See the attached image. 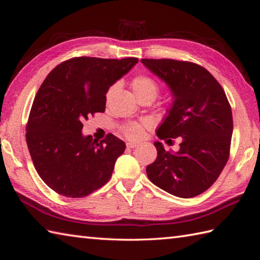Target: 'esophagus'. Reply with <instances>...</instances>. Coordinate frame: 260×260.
<instances>
[{
  "mask_svg": "<svg viewBox=\"0 0 260 260\" xmlns=\"http://www.w3.org/2000/svg\"><path fill=\"white\" fill-rule=\"evenodd\" d=\"M137 146H138L137 143H132V142H128V143H127V147H128V148H135V147H137Z\"/></svg>",
  "mask_w": 260,
  "mask_h": 260,
  "instance_id": "34e87169",
  "label": "esophagus"
}]
</instances>
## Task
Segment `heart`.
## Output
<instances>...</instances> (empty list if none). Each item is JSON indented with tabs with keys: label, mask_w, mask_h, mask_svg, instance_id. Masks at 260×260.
<instances>
[{
	"label": "heart",
	"mask_w": 260,
	"mask_h": 260,
	"mask_svg": "<svg viewBox=\"0 0 260 260\" xmlns=\"http://www.w3.org/2000/svg\"><path fill=\"white\" fill-rule=\"evenodd\" d=\"M131 86H132V91L135 93L137 99L143 95H152L155 99V96L157 95V92H158V85H157L156 81L153 79V78L145 75H139L133 78ZM115 89H116V85L112 86L107 93V96L111 95ZM123 132L127 138L131 140H138L143 136L144 125L140 123H130L123 128Z\"/></svg>",
	"instance_id": "obj_1"
}]
</instances>
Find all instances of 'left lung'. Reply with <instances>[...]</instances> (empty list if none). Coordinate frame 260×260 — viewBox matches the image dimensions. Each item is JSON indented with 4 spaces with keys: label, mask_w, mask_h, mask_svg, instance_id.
Here are the masks:
<instances>
[{
    "label": "left lung",
    "mask_w": 260,
    "mask_h": 260,
    "mask_svg": "<svg viewBox=\"0 0 260 260\" xmlns=\"http://www.w3.org/2000/svg\"><path fill=\"white\" fill-rule=\"evenodd\" d=\"M141 62L168 85L172 95L156 136L161 140L182 138L178 152H167L160 142L154 143L157 158L146 167L147 177L178 198H194L212 185L229 158L230 104L214 76L198 64L166 58Z\"/></svg>",
    "instance_id": "1"
}]
</instances>
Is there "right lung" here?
<instances>
[{"instance_id": "1", "label": "right lung", "mask_w": 260, "mask_h": 260, "mask_svg": "<svg viewBox=\"0 0 260 260\" xmlns=\"http://www.w3.org/2000/svg\"><path fill=\"white\" fill-rule=\"evenodd\" d=\"M139 61L136 57H75L45 78L31 107L26 140L36 170L56 193L84 198L111 179L125 148L112 133L95 141L82 122L105 112L106 93Z\"/></svg>"}]
</instances>
